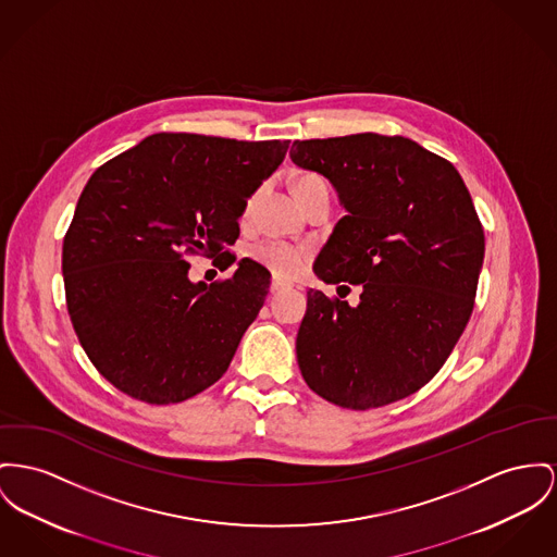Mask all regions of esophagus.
Here are the masks:
<instances>
[{
  "mask_svg": "<svg viewBox=\"0 0 557 557\" xmlns=\"http://www.w3.org/2000/svg\"><path fill=\"white\" fill-rule=\"evenodd\" d=\"M289 287V283H285V281H281V278H272V283H270V292L272 294H278V292H283V289H287Z\"/></svg>",
  "mask_w": 557,
  "mask_h": 557,
  "instance_id": "obj_1",
  "label": "esophagus"
}]
</instances>
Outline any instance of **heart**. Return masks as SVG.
<instances>
[{"label":"heart","mask_w":557,"mask_h":557,"mask_svg":"<svg viewBox=\"0 0 557 557\" xmlns=\"http://www.w3.org/2000/svg\"><path fill=\"white\" fill-rule=\"evenodd\" d=\"M314 186H325V182L317 175H301L294 189L296 194H301ZM251 258L260 261L261 265H265L274 274L292 278L299 272H304L306 263L310 260V249L304 245H292L287 240H278V238H265L251 247Z\"/></svg>","instance_id":"b5f03b06"}]
</instances>
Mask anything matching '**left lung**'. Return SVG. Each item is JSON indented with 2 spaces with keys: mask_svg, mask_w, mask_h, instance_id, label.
Wrapping results in <instances>:
<instances>
[{
  "mask_svg": "<svg viewBox=\"0 0 557 557\" xmlns=\"http://www.w3.org/2000/svg\"><path fill=\"white\" fill-rule=\"evenodd\" d=\"M289 156L346 209L314 274L363 287L357 306L308 292L299 371L339 408L406 399L442 370L473 312L485 243L471 194L451 162L406 137L296 141Z\"/></svg>",
  "mask_w": 557,
  "mask_h": 557,
  "instance_id": "obj_1",
  "label": "left lung"
}]
</instances>
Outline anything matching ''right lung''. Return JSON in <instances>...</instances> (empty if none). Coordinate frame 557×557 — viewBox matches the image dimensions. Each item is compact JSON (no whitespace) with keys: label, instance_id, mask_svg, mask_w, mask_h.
Wrapping results in <instances>:
<instances>
[{"label":"right lung","instance_id":"1","mask_svg":"<svg viewBox=\"0 0 557 557\" xmlns=\"http://www.w3.org/2000/svg\"><path fill=\"white\" fill-rule=\"evenodd\" d=\"M287 149L158 133L92 173L63 240V278L77 339L117 391L169 406L225 373L270 272L245 258L222 283H191L186 256L234 263L247 198Z\"/></svg>","mask_w":557,"mask_h":557}]
</instances>
